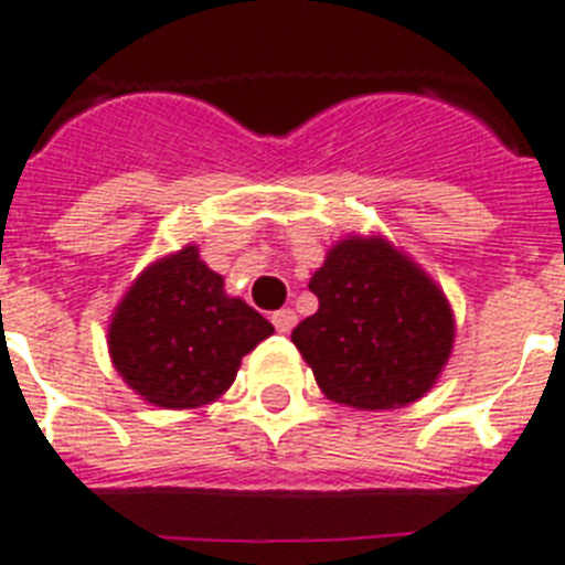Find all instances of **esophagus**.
Listing matches in <instances>:
<instances>
[{
  "label": "esophagus",
  "mask_w": 565,
  "mask_h": 565,
  "mask_svg": "<svg viewBox=\"0 0 565 565\" xmlns=\"http://www.w3.org/2000/svg\"><path fill=\"white\" fill-rule=\"evenodd\" d=\"M271 323H274V329H277V332H282V334H288L294 329V326H297V311L294 309H279V311H274L271 315Z\"/></svg>",
  "instance_id": "34e87169"
}]
</instances>
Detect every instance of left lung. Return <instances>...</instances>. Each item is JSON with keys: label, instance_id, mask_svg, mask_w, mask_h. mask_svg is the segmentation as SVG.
<instances>
[{"label": "left lung", "instance_id": "1", "mask_svg": "<svg viewBox=\"0 0 565 565\" xmlns=\"http://www.w3.org/2000/svg\"><path fill=\"white\" fill-rule=\"evenodd\" d=\"M320 309L291 332L326 398L407 407L430 393L454 349L445 291L381 236H347L309 282Z\"/></svg>", "mask_w": 565, "mask_h": 565}]
</instances>
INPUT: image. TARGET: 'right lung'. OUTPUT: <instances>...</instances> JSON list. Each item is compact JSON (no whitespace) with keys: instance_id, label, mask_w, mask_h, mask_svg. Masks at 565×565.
Listing matches in <instances>:
<instances>
[{"instance_id":"obj_1","label":"right lung","mask_w":565,"mask_h":565,"mask_svg":"<svg viewBox=\"0 0 565 565\" xmlns=\"http://www.w3.org/2000/svg\"><path fill=\"white\" fill-rule=\"evenodd\" d=\"M274 326L199 259L175 250L143 268L109 323L115 370L143 401L190 409L216 401L233 384L242 358Z\"/></svg>"}]
</instances>
